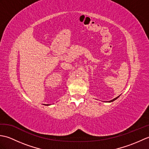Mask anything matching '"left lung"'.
<instances>
[{"label": "left lung", "instance_id": "left-lung-1", "mask_svg": "<svg viewBox=\"0 0 149 149\" xmlns=\"http://www.w3.org/2000/svg\"><path fill=\"white\" fill-rule=\"evenodd\" d=\"M120 95H119V96H118V97H116V98H115V99H112V100H109V101H106V102H105V101H104V102H113V101L114 100H116L117 99H118V98L120 97Z\"/></svg>", "mask_w": 149, "mask_h": 149}]
</instances>
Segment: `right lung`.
Instances as JSON below:
<instances>
[{
	"instance_id": "add662e5",
	"label": "right lung",
	"mask_w": 149,
	"mask_h": 149,
	"mask_svg": "<svg viewBox=\"0 0 149 149\" xmlns=\"http://www.w3.org/2000/svg\"><path fill=\"white\" fill-rule=\"evenodd\" d=\"M46 105H47V106H49V104H46Z\"/></svg>"
}]
</instances>
